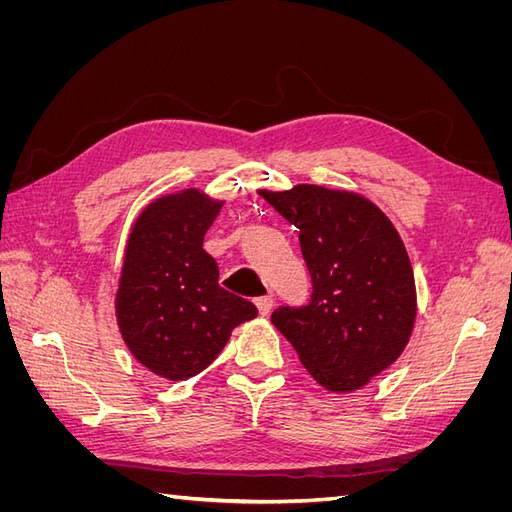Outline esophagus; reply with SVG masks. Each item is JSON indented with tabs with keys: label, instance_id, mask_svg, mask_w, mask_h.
Returning a JSON list of instances; mask_svg holds the SVG:
<instances>
[{
	"label": "esophagus",
	"instance_id": "esophagus-1",
	"mask_svg": "<svg viewBox=\"0 0 512 512\" xmlns=\"http://www.w3.org/2000/svg\"><path fill=\"white\" fill-rule=\"evenodd\" d=\"M256 307H258V312L262 316H267L271 312V307H273V297H271V294H267V297H258L256 299Z\"/></svg>",
	"mask_w": 512,
	"mask_h": 512
}]
</instances>
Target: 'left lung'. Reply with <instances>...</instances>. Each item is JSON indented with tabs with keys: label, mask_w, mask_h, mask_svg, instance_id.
Here are the masks:
<instances>
[{
	"label": "left lung",
	"mask_w": 512,
	"mask_h": 512,
	"mask_svg": "<svg viewBox=\"0 0 512 512\" xmlns=\"http://www.w3.org/2000/svg\"><path fill=\"white\" fill-rule=\"evenodd\" d=\"M299 228L312 299L277 307L271 322L312 378L331 393L361 389L410 342L416 286L397 228L365 196L299 183L258 190Z\"/></svg>",
	"instance_id": "8db88e82"
}]
</instances>
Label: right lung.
Segmentation results:
<instances>
[{"label":"right lung","instance_id":"right-lung-1","mask_svg":"<svg viewBox=\"0 0 512 512\" xmlns=\"http://www.w3.org/2000/svg\"><path fill=\"white\" fill-rule=\"evenodd\" d=\"M224 200L188 188L149 203L123 254L115 316L134 359L166 380L207 369L241 322L258 309L218 284L220 269L203 250Z\"/></svg>","mask_w":512,"mask_h":512}]
</instances>
